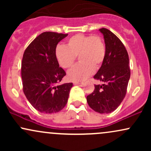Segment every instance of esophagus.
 <instances>
[{
  "mask_svg": "<svg viewBox=\"0 0 151 151\" xmlns=\"http://www.w3.org/2000/svg\"><path fill=\"white\" fill-rule=\"evenodd\" d=\"M73 84L74 85H78V84H82L81 82H79V81H74Z\"/></svg>",
  "mask_w": 151,
  "mask_h": 151,
  "instance_id": "esophagus-1",
  "label": "esophagus"
}]
</instances>
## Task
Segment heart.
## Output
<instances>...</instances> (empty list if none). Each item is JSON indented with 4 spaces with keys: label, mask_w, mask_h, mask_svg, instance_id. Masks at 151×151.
<instances>
[{
    "label": "heart",
    "mask_w": 151,
    "mask_h": 151,
    "mask_svg": "<svg viewBox=\"0 0 151 151\" xmlns=\"http://www.w3.org/2000/svg\"><path fill=\"white\" fill-rule=\"evenodd\" d=\"M55 58L59 65L65 70L73 67L76 58L79 64L68 73L71 81H82L93 73V69L101 67L106 55L105 45L99 35L77 34L67 40L66 47L59 45L55 49Z\"/></svg>",
    "instance_id": "obj_1"
}]
</instances>
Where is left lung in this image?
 Wrapping results in <instances>:
<instances>
[{
	"instance_id": "left-lung-1",
	"label": "left lung",
	"mask_w": 151,
	"mask_h": 151,
	"mask_svg": "<svg viewBox=\"0 0 151 151\" xmlns=\"http://www.w3.org/2000/svg\"><path fill=\"white\" fill-rule=\"evenodd\" d=\"M99 31L104 38L106 55L93 78L102 84H95L86 101L96 112L109 114L116 110L125 97L131 70L129 55L122 42L108 29L101 28Z\"/></svg>"
}]
</instances>
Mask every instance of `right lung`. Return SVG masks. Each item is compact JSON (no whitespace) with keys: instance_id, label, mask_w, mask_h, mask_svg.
Wrapping results in <instances>:
<instances>
[{"instance_id":"add662e5","label":"right lung","mask_w":151,"mask_h":151,"mask_svg":"<svg viewBox=\"0 0 151 151\" xmlns=\"http://www.w3.org/2000/svg\"><path fill=\"white\" fill-rule=\"evenodd\" d=\"M68 34L45 32L26 48L21 64L22 89L36 110L43 114L59 112L65 106L72 83L58 84L66 72L60 67L55 49Z\"/></svg>"}]
</instances>
